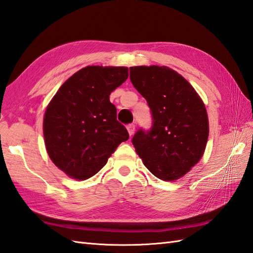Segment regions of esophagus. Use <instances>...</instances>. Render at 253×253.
<instances>
[{
	"mask_svg": "<svg viewBox=\"0 0 253 253\" xmlns=\"http://www.w3.org/2000/svg\"><path fill=\"white\" fill-rule=\"evenodd\" d=\"M126 128H127L128 135H130V136H132V135H133L134 132H135V126H134V125H128V126H126Z\"/></svg>",
	"mask_w": 253,
	"mask_h": 253,
	"instance_id": "34e87169",
	"label": "esophagus"
}]
</instances>
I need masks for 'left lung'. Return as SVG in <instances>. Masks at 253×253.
<instances>
[{
	"mask_svg": "<svg viewBox=\"0 0 253 253\" xmlns=\"http://www.w3.org/2000/svg\"><path fill=\"white\" fill-rule=\"evenodd\" d=\"M130 79L152 115L149 131L132 143L151 173L164 181L186 175L205 151L209 123L204 103L180 74L166 66L130 67Z\"/></svg>",
	"mask_w": 253,
	"mask_h": 253,
	"instance_id": "left-lung-1",
	"label": "left lung"
}]
</instances>
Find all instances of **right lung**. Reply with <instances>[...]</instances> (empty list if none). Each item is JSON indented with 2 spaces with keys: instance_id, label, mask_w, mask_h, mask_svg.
<instances>
[{
  "instance_id": "right-lung-1",
  "label": "right lung",
  "mask_w": 253,
  "mask_h": 253,
  "mask_svg": "<svg viewBox=\"0 0 253 253\" xmlns=\"http://www.w3.org/2000/svg\"><path fill=\"white\" fill-rule=\"evenodd\" d=\"M127 77L125 66H85L67 79L48 104L42 125L46 149L67 176L88 179L128 139L109 101Z\"/></svg>"
}]
</instances>
